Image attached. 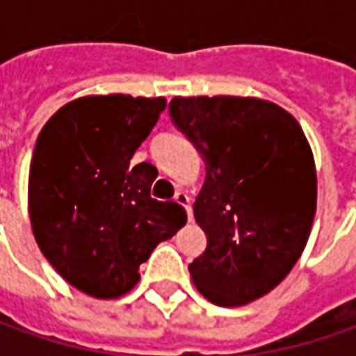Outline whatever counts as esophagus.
<instances>
[{"label":"esophagus","mask_w":356,"mask_h":356,"mask_svg":"<svg viewBox=\"0 0 356 356\" xmlns=\"http://www.w3.org/2000/svg\"><path fill=\"white\" fill-rule=\"evenodd\" d=\"M174 202H178V204H180V206L186 210V213H188V220H192V206H190V198H188V194L182 192V190H178V192L174 194Z\"/></svg>","instance_id":"1"}]
</instances>
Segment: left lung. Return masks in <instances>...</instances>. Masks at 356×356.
Returning a JSON list of instances; mask_svg holds the SVG:
<instances>
[{
	"instance_id": "1",
	"label": "left lung",
	"mask_w": 356,
	"mask_h": 356,
	"mask_svg": "<svg viewBox=\"0 0 356 356\" xmlns=\"http://www.w3.org/2000/svg\"><path fill=\"white\" fill-rule=\"evenodd\" d=\"M170 117L206 180L194 218L208 245L188 269L208 301L239 307L269 293L307 245L317 172L299 122L253 97H174Z\"/></svg>"
}]
</instances>
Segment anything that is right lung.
<instances>
[{
    "label": "right lung",
    "instance_id": "add662e5",
    "mask_svg": "<svg viewBox=\"0 0 356 356\" xmlns=\"http://www.w3.org/2000/svg\"><path fill=\"white\" fill-rule=\"evenodd\" d=\"M164 106L162 97H83L49 118L35 143V241L63 280L97 299L129 293L140 264L184 226L180 204L150 198L152 166L130 168Z\"/></svg>",
    "mask_w": 356,
    "mask_h": 356
}]
</instances>
